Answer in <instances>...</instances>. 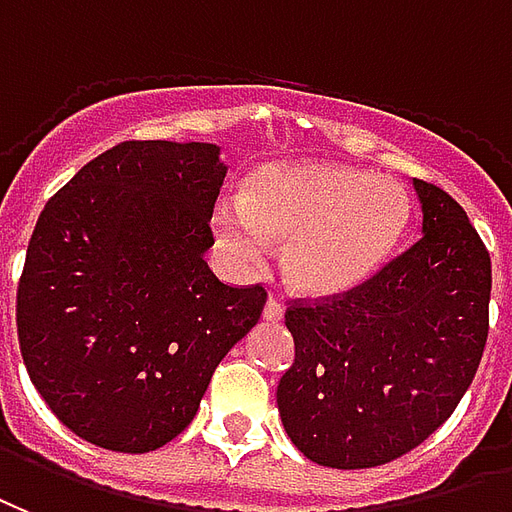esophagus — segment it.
<instances>
[{
  "instance_id": "esophagus-1",
  "label": "esophagus",
  "mask_w": 512,
  "mask_h": 512,
  "mask_svg": "<svg viewBox=\"0 0 512 512\" xmlns=\"http://www.w3.org/2000/svg\"><path fill=\"white\" fill-rule=\"evenodd\" d=\"M264 319H267V322H281L283 319V305L278 297H270V300H267V305H264Z\"/></svg>"
}]
</instances>
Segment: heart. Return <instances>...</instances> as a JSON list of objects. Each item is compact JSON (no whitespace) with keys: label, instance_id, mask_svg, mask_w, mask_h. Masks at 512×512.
Here are the masks:
<instances>
[{"label":"heart","instance_id":"heart-1","mask_svg":"<svg viewBox=\"0 0 512 512\" xmlns=\"http://www.w3.org/2000/svg\"><path fill=\"white\" fill-rule=\"evenodd\" d=\"M406 220L398 182L324 163L264 166L248 179L242 207L215 210L220 240L245 267H259L267 242H286V278L308 294L346 292L374 275Z\"/></svg>","mask_w":512,"mask_h":512}]
</instances>
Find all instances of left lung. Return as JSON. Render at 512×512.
<instances>
[{"mask_svg":"<svg viewBox=\"0 0 512 512\" xmlns=\"http://www.w3.org/2000/svg\"><path fill=\"white\" fill-rule=\"evenodd\" d=\"M423 237L346 292L294 297L283 428L333 469L390 464L455 412L488 338L491 256L464 207L425 179Z\"/></svg>","mask_w":512,"mask_h":512,"instance_id":"1","label":"left lung"}]
</instances>
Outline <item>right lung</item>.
Masks as SVG:
<instances>
[{"label": "right lung", "instance_id": "add662e5", "mask_svg": "<svg viewBox=\"0 0 512 512\" xmlns=\"http://www.w3.org/2000/svg\"><path fill=\"white\" fill-rule=\"evenodd\" d=\"M215 144L122 141L51 196L26 248L16 324L29 379L59 423L149 453L199 412L267 289L207 267L226 166Z\"/></svg>", "mask_w": 512, "mask_h": 512}]
</instances>
